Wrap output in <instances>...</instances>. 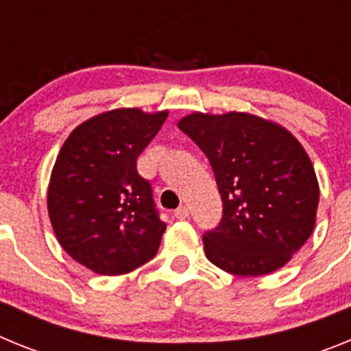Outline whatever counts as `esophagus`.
Here are the masks:
<instances>
[{
    "mask_svg": "<svg viewBox=\"0 0 351 351\" xmlns=\"http://www.w3.org/2000/svg\"><path fill=\"white\" fill-rule=\"evenodd\" d=\"M173 216H176L178 219H186L188 216H190V210H188V207L186 206H181L179 209L173 210Z\"/></svg>",
    "mask_w": 351,
    "mask_h": 351,
    "instance_id": "1",
    "label": "esophagus"
}]
</instances>
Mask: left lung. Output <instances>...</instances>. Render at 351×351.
Segmentation results:
<instances>
[{"label": "left lung", "instance_id": "1", "mask_svg": "<svg viewBox=\"0 0 351 351\" xmlns=\"http://www.w3.org/2000/svg\"><path fill=\"white\" fill-rule=\"evenodd\" d=\"M209 160L223 218L204 235L210 263L235 276L281 269L315 230L320 186L285 126L247 112H193L178 123Z\"/></svg>", "mask_w": 351, "mask_h": 351}]
</instances>
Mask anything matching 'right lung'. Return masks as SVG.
<instances>
[{"instance_id":"obj_1","label":"right lung","mask_w":351,"mask_h":351,"mask_svg":"<svg viewBox=\"0 0 351 351\" xmlns=\"http://www.w3.org/2000/svg\"><path fill=\"white\" fill-rule=\"evenodd\" d=\"M169 110L114 108L84 121L56 158L47 210L58 243L71 258L104 276L132 272L156 255L167 225L137 158Z\"/></svg>"}]
</instances>
